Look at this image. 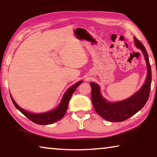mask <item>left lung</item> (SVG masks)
Masks as SVG:
<instances>
[{
    "instance_id": "left-lung-1",
    "label": "left lung",
    "mask_w": 157,
    "mask_h": 157,
    "mask_svg": "<svg viewBox=\"0 0 157 157\" xmlns=\"http://www.w3.org/2000/svg\"><path fill=\"white\" fill-rule=\"evenodd\" d=\"M135 43L136 47L141 49L143 52L147 67L146 81L140 90L126 100L109 103L101 96L98 85L93 82L90 84L92 88L91 100L93 107L98 115L107 121L120 122L126 120L140 110L149 98L152 82V71L147 52L144 44L136 38H135Z\"/></svg>"
}]
</instances>
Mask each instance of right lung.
<instances>
[{
    "label": "right lung",
    "instance_id": "right-lung-1",
    "mask_svg": "<svg viewBox=\"0 0 157 157\" xmlns=\"http://www.w3.org/2000/svg\"><path fill=\"white\" fill-rule=\"evenodd\" d=\"M82 83V81L77 82L76 84H73L72 86H71L69 89L67 90V92L65 93L63 98H62L61 103L59 104L58 107L56 109L42 114H33L29 112H27V111H25V110L22 109L21 107H19L16 102L14 101L11 97V98L14 104V106H16L17 109L21 111L25 116H26L28 119H30V120L31 121H33V123L40 125L51 124L59 120V119H61L63 117L67 110V108L68 106H69V103L71 96H72L73 93H74V91L75 90L76 88Z\"/></svg>",
    "mask_w": 157,
    "mask_h": 157
}]
</instances>
